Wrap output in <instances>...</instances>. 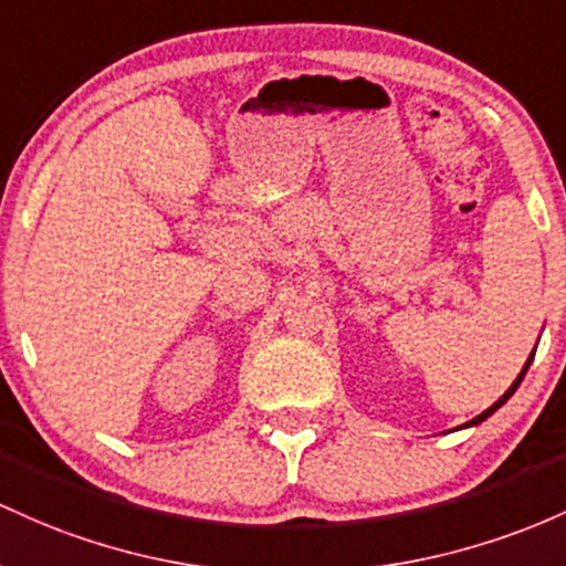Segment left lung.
Listing matches in <instances>:
<instances>
[{
    "label": "left lung",
    "instance_id": "8db88e82",
    "mask_svg": "<svg viewBox=\"0 0 566 566\" xmlns=\"http://www.w3.org/2000/svg\"><path fill=\"white\" fill-rule=\"evenodd\" d=\"M532 358H535V355H530V360H526L524 371H522V374H518V377H516V382H513L511 387H507V390H505V396H503V398H500V401H497V403H492V406H489V409H486V411H481V415H479V417H475V420H471V422H465V424H479V422H484L489 415H494V411H497V409H500V406H503V403L507 401V398H511V396H513V392H516V387H518V385H522V379H524L526 368H530V364H532Z\"/></svg>",
    "mask_w": 566,
    "mask_h": 566
}]
</instances>
